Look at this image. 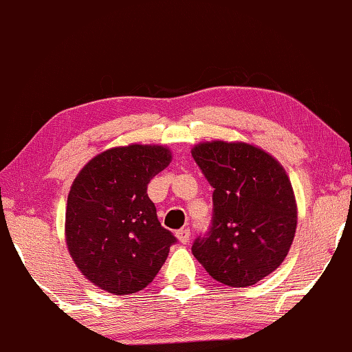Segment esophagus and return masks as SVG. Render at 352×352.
I'll return each mask as SVG.
<instances>
[{
    "mask_svg": "<svg viewBox=\"0 0 352 352\" xmlns=\"http://www.w3.org/2000/svg\"><path fill=\"white\" fill-rule=\"evenodd\" d=\"M176 236H177V240L183 243V245H186V243H188L189 238H190V230H189V228H181V230H177Z\"/></svg>",
    "mask_w": 352,
    "mask_h": 352,
    "instance_id": "1",
    "label": "esophagus"
}]
</instances>
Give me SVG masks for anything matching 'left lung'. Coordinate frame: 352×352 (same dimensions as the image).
I'll return each mask as SVG.
<instances>
[{
	"label": "left lung",
	"mask_w": 352,
	"mask_h": 352,
	"mask_svg": "<svg viewBox=\"0 0 352 352\" xmlns=\"http://www.w3.org/2000/svg\"><path fill=\"white\" fill-rule=\"evenodd\" d=\"M192 158L214 188L209 232L192 254L215 280L246 287L271 274L287 256L297 228L292 184L280 163L243 142H204Z\"/></svg>",
	"instance_id": "left-lung-1"
}]
</instances>
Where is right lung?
Masks as SVG:
<instances>
[{"label":"right lung","mask_w":352,"mask_h":352,"mask_svg":"<svg viewBox=\"0 0 352 352\" xmlns=\"http://www.w3.org/2000/svg\"><path fill=\"white\" fill-rule=\"evenodd\" d=\"M171 162L163 145L117 146L94 156L68 194L65 236L81 274L127 296L145 289L176 236L162 227L146 186Z\"/></svg>","instance_id":"right-lung-1"}]
</instances>
